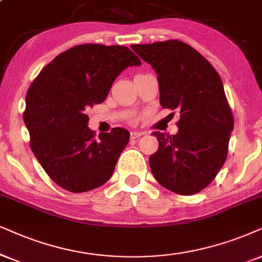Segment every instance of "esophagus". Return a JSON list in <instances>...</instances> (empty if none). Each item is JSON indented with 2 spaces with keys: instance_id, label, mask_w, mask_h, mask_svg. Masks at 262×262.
I'll use <instances>...</instances> for the list:
<instances>
[{
  "instance_id": "esophagus-1",
  "label": "esophagus",
  "mask_w": 262,
  "mask_h": 262,
  "mask_svg": "<svg viewBox=\"0 0 262 262\" xmlns=\"http://www.w3.org/2000/svg\"><path fill=\"white\" fill-rule=\"evenodd\" d=\"M145 133L144 132H138V130H133L130 132V138L132 139H137V138H140L141 135H144Z\"/></svg>"
}]
</instances>
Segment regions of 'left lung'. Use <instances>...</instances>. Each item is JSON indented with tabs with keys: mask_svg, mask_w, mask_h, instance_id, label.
Masks as SVG:
<instances>
[{
	"mask_svg": "<svg viewBox=\"0 0 262 262\" xmlns=\"http://www.w3.org/2000/svg\"><path fill=\"white\" fill-rule=\"evenodd\" d=\"M130 47L157 74L161 106L180 112L177 134L152 133L158 140L148 160L152 174L175 193H197L224 165L233 130L223 81L207 59L181 41Z\"/></svg>",
	"mask_w": 262,
	"mask_h": 262,
	"instance_id": "1",
	"label": "left lung"
}]
</instances>
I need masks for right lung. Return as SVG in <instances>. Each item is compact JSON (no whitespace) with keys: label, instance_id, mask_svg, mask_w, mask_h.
Wrapping results in <instances>:
<instances>
[{"label":"right lung","instance_id":"add662e5","mask_svg":"<svg viewBox=\"0 0 262 262\" xmlns=\"http://www.w3.org/2000/svg\"><path fill=\"white\" fill-rule=\"evenodd\" d=\"M140 59L124 46L79 45L39 72L26 94L30 146L53 181L79 193L111 178L129 132L114 128L95 138L85 110L106 99L114 81Z\"/></svg>","mask_w":262,"mask_h":262}]
</instances>
